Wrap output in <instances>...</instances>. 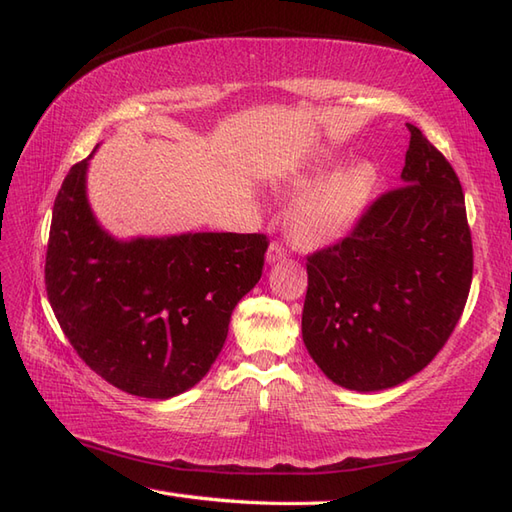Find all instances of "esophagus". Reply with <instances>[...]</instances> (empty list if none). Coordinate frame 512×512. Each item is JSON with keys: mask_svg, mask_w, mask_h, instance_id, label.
<instances>
[{"mask_svg": "<svg viewBox=\"0 0 512 512\" xmlns=\"http://www.w3.org/2000/svg\"><path fill=\"white\" fill-rule=\"evenodd\" d=\"M284 257H286L284 244L273 242V244L268 246V253H266V262H268V264H275V262H279V259H284Z\"/></svg>", "mask_w": 512, "mask_h": 512, "instance_id": "obj_1", "label": "esophagus"}]
</instances>
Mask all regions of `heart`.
I'll list each match as a JSON object with an SVG mask.
<instances>
[{
	"mask_svg": "<svg viewBox=\"0 0 512 512\" xmlns=\"http://www.w3.org/2000/svg\"><path fill=\"white\" fill-rule=\"evenodd\" d=\"M317 176L301 178L297 189H307ZM378 184V169L367 160L330 173L306 191L290 211V231L306 248H321L339 242L361 222Z\"/></svg>",
	"mask_w": 512,
	"mask_h": 512,
	"instance_id": "obj_1",
	"label": "heart"
}]
</instances>
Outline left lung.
I'll list each match as a JSON object with an SVG mask.
<instances>
[{
  "label": "left lung",
  "mask_w": 512,
  "mask_h": 512,
  "mask_svg": "<svg viewBox=\"0 0 512 512\" xmlns=\"http://www.w3.org/2000/svg\"><path fill=\"white\" fill-rule=\"evenodd\" d=\"M402 184L352 233L308 255L301 332L332 383L380 391L427 367L458 325L473 279L464 191L418 127Z\"/></svg>",
  "instance_id": "1"
}]
</instances>
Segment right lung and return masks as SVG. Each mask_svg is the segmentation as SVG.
I'll return each mask as SVG.
<instances>
[{
	"mask_svg": "<svg viewBox=\"0 0 512 512\" xmlns=\"http://www.w3.org/2000/svg\"><path fill=\"white\" fill-rule=\"evenodd\" d=\"M88 160L65 176L46 253L48 301L85 365L140 398L191 389L222 352L228 321L264 270L262 233L118 242L85 195Z\"/></svg>",
	"mask_w": 512,
	"mask_h": 512,
	"instance_id": "obj_1",
	"label": "right lung"
}]
</instances>
